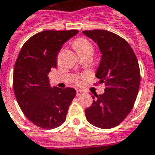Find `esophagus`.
Returning a JSON list of instances; mask_svg holds the SVG:
<instances>
[{"mask_svg": "<svg viewBox=\"0 0 155 155\" xmlns=\"http://www.w3.org/2000/svg\"><path fill=\"white\" fill-rule=\"evenodd\" d=\"M76 94H77L78 96V95H82V94H84V91L80 90H77V91H76Z\"/></svg>", "mask_w": 155, "mask_h": 155, "instance_id": "1", "label": "esophagus"}]
</instances>
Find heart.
Wrapping results in <instances>:
<instances>
[{"mask_svg":"<svg viewBox=\"0 0 155 155\" xmlns=\"http://www.w3.org/2000/svg\"><path fill=\"white\" fill-rule=\"evenodd\" d=\"M74 48H75L76 51L78 53L81 51L87 50V49H91V50L94 51L93 46L92 44L90 43V41H88L87 39L85 38H79V39H77L74 41Z\"/></svg>","mask_w":155,"mask_h":155,"instance_id":"obj_1","label":"heart"}]
</instances>
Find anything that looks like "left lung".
Segmentation results:
<instances>
[{
  "label": "left lung",
  "mask_w": 155,
  "mask_h": 155,
  "mask_svg": "<svg viewBox=\"0 0 155 155\" xmlns=\"http://www.w3.org/2000/svg\"><path fill=\"white\" fill-rule=\"evenodd\" d=\"M94 40L101 52L96 71L98 84L105 92L92 96L93 103L85 109L88 122L101 129L119 125L133 108L140 86V68L137 56L121 36L105 30L83 31Z\"/></svg>",
  "instance_id": "obj_1"
}]
</instances>
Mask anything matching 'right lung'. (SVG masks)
<instances>
[{"label":"right lung","instance_id":"obj_1","mask_svg":"<svg viewBox=\"0 0 155 155\" xmlns=\"http://www.w3.org/2000/svg\"><path fill=\"white\" fill-rule=\"evenodd\" d=\"M78 31H44L22 47L13 70L12 85L19 107L35 125L46 130L65 121L76 95L72 88H51L48 73L57 66V56L67 40Z\"/></svg>","mask_w":155,"mask_h":155}]
</instances>
